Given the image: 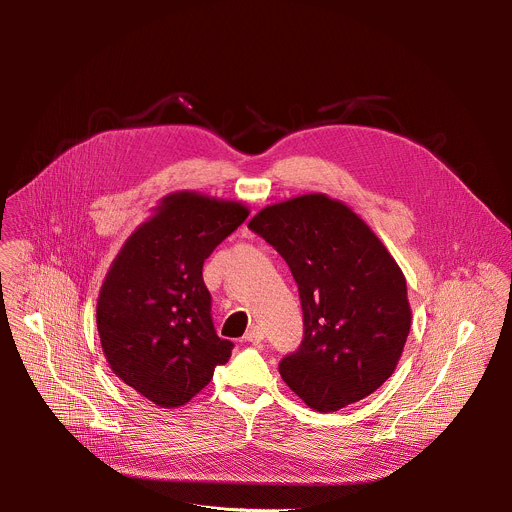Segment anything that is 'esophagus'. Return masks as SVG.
I'll return each mask as SVG.
<instances>
[{"mask_svg":"<svg viewBox=\"0 0 512 512\" xmlns=\"http://www.w3.org/2000/svg\"><path fill=\"white\" fill-rule=\"evenodd\" d=\"M263 338H265V332H263L261 326H251V328L247 330V334H245V340L251 342V344H261Z\"/></svg>","mask_w":512,"mask_h":512,"instance_id":"34e87169","label":"esophagus"}]
</instances>
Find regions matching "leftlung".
Segmentation results:
<instances>
[{"label": "left lung", "mask_w": 512, "mask_h": 512, "mask_svg": "<svg viewBox=\"0 0 512 512\" xmlns=\"http://www.w3.org/2000/svg\"><path fill=\"white\" fill-rule=\"evenodd\" d=\"M249 229L285 259L300 289L304 340L279 362L287 387L322 413L375 393L411 328L405 275L381 239L320 192L265 206Z\"/></svg>", "instance_id": "8db88e82"}]
</instances>
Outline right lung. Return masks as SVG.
<instances>
[{"label": "right lung", "mask_w": 512, "mask_h": 512, "mask_svg": "<svg viewBox=\"0 0 512 512\" xmlns=\"http://www.w3.org/2000/svg\"><path fill=\"white\" fill-rule=\"evenodd\" d=\"M249 208L200 192H172L113 259L97 300V330L111 371L158 407H180L231 358L216 336L204 259Z\"/></svg>", "instance_id": "obj_1"}]
</instances>
